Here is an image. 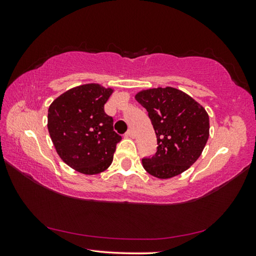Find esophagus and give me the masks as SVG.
<instances>
[{"mask_svg":"<svg viewBox=\"0 0 256 256\" xmlns=\"http://www.w3.org/2000/svg\"><path fill=\"white\" fill-rule=\"evenodd\" d=\"M125 136L126 138H134V132L133 130H128V131L125 133Z\"/></svg>","mask_w":256,"mask_h":256,"instance_id":"esophagus-1","label":"esophagus"}]
</instances>
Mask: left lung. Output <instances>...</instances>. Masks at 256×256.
<instances>
[{"instance_id": "1", "label": "left lung", "mask_w": 256, "mask_h": 256, "mask_svg": "<svg viewBox=\"0 0 256 256\" xmlns=\"http://www.w3.org/2000/svg\"><path fill=\"white\" fill-rule=\"evenodd\" d=\"M136 99L148 112L157 136L156 154L142 158L144 170L162 180L188 170L209 138V116L204 108L172 86L144 90Z\"/></svg>"}]
</instances>
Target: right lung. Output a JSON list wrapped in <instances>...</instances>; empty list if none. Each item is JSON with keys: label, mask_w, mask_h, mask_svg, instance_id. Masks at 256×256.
<instances>
[{"label": "right lung", "mask_w": 256, "mask_h": 256, "mask_svg": "<svg viewBox=\"0 0 256 256\" xmlns=\"http://www.w3.org/2000/svg\"><path fill=\"white\" fill-rule=\"evenodd\" d=\"M97 84L76 86L48 108V132L64 162L86 175L106 170L122 136L114 131L104 106L112 94Z\"/></svg>", "instance_id": "1"}]
</instances>
